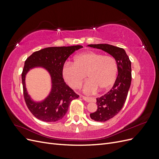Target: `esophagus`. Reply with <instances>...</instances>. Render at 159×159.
<instances>
[{
    "instance_id": "1",
    "label": "esophagus",
    "mask_w": 159,
    "mask_h": 159,
    "mask_svg": "<svg viewBox=\"0 0 159 159\" xmlns=\"http://www.w3.org/2000/svg\"><path fill=\"white\" fill-rule=\"evenodd\" d=\"M82 98L87 102H95V99L94 98H89V97H87V96H81Z\"/></svg>"
}]
</instances>
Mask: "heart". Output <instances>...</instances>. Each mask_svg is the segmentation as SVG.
<instances>
[{"label": "heart", "mask_w": 159, "mask_h": 159, "mask_svg": "<svg viewBox=\"0 0 159 159\" xmlns=\"http://www.w3.org/2000/svg\"><path fill=\"white\" fill-rule=\"evenodd\" d=\"M62 74L72 88H78L86 74L88 80L82 89L85 93H91L98 89L105 91L112 87L117 78V64L112 56L90 51L77 55L74 64L67 62L62 69Z\"/></svg>", "instance_id": "obj_1"}]
</instances>
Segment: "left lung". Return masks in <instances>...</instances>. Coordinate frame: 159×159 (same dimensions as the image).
Instances as JSON below:
<instances>
[{
  "label": "left lung",
  "mask_w": 159,
  "mask_h": 159,
  "mask_svg": "<svg viewBox=\"0 0 159 159\" xmlns=\"http://www.w3.org/2000/svg\"><path fill=\"white\" fill-rule=\"evenodd\" d=\"M88 46L102 50L111 55L117 64L118 75L113 88L97 99L98 109L90 113L95 121L104 122L115 116L125 103L131 83V62L124 49L106 44H89Z\"/></svg>",
  "instance_id": "left-lung-1"
}]
</instances>
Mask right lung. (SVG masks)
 I'll list each match as a JSON object with an SVG mask.
<instances>
[{"instance_id":"add662e5","label":"right lung","mask_w":159,"mask_h":159,"mask_svg":"<svg viewBox=\"0 0 159 159\" xmlns=\"http://www.w3.org/2000/svg\"><path fill=\"white\" fill-rule=\"evenodd\" d=\"M82 46L49 47L34 52L26 59L22 73L24 98L32 115L42 121L56 122L64 117L72 100L79 98L67 85L62 76L66 60ZM42 67L51 75L52 88L49 95L40 102L34 101L25 88V75L30 69Z\"/></svg>"}]
</instances>
